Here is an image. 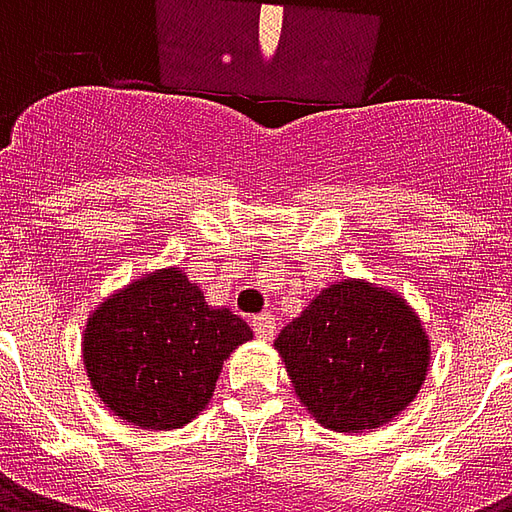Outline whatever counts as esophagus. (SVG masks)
<instances>
[{
    "mask_svg": "<svg viewBox=\"0 0 512 512\" xmlns=\"http://www.w3.org/2000/svg\"><path fill=\"white\" fill-rule=\"evenodd\" d=\"M252 329L260 340H271L274 334H277V318L271 315V312H260L252 318Z\"/></svg>",
    "mask_w": 512,
    "mask_h": 512,
    "instance_id": "esophagus-1",
    "label": "esophagus"
}]
</instances>
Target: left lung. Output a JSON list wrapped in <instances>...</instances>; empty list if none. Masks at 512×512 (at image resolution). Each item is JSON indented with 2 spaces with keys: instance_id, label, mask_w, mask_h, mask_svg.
Returning a JSON list of instances; mask_svg holds the SVG:
<instances>
[{
  "instance_id": "obj_1",
  "label": "left lung",
  "mask_w": 512,
  "mask_h": 512,
  "mask_svg": "<svg viewBox=\"0 0 512 512\" xmlns=\"http://www.w3.org/2000/svg\"><path fill=\"white\" fill-rule=\"evenodd\" d=\"M274 345L301 403L340 433L400 414L430 362L425 329L406 301L356 279L323 290Z\"/></svg>"
}]
</instances>
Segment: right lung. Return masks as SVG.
Wrapping results in <instances>:
<instances>
[{
    "instance_id": "obj_1",
    "label": "right lung",
    "mask_w": 512,
    "mask_h": 512,
    "mask_svg": "<svg viewBox=\"0 0 512 512\" xmlns=\"http://www.w3.org/2000/svg\"><path fill=\"white\" fill-rule=\"evenodd\" d=\"M249 337L246 321L208 307L197 285L161 268L93 312L84 365L117 417L145 430H172L200 414L224 359Z\"/></svg>"
}]
</instances>
